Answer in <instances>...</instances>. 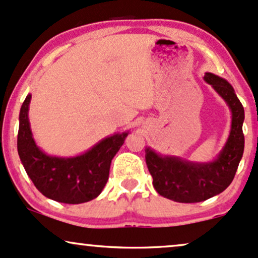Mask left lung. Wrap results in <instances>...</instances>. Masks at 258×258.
<instances>
[{
	"mask_svg": "<svg viewBox=\"0 0 258 258\" xmlns=\"http://www.w3.org/2000/svg\"><path fill=\"white\" fill-rule=\"evenodd\" d=\"M204 81L226 101L232 112L229 136L213 162H189L175 156H163L151 147L145 150L154 189L164 198L178 203H199L220 195L231 184L244 153V107L225 78L207 72Z\"/></svg>",
	"mask_w": 258,
	"mask_h": 258,
	"instance_id": "8db88e82",
	"label": "left lung"
}]
</instances>
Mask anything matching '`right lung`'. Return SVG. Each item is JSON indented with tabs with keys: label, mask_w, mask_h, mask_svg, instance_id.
Wrapping results in <instances>:
<instances>
[{
	"label": "right lung",
	"mask_w": 258,
	"mask_h": 258,
	"mask_svg": "<svg viewBox=\"0 0 258 258\" xmlns=\"http://www.w3.org/2000/svg\"><path fill=\"white\" fill-rule=\"evenodd\" d=\"M30 101L31 94L20 108L18 153L36 188L47 198L65 204H81L96 198L108 180L112 158L129 132L107 136L80 156H48L33 140L29 120Z\"/></svg>",
	"instance_id": "1"
}]
</instances>
